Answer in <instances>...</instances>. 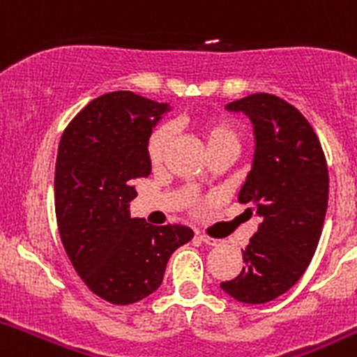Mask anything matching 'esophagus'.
Wrapping results in <instances>:
<instances>
[{
  "instance_id": "esophagus-1",
  "label": "esophagus",
  "mask_w": 357,
  "mask_h": 357,
  "mask_svg": "<svg viewBox=\"0 0 357 357\" xmlns=\"http://www.w3.org/2000/svg\"><path fill=\"white\" fill-rule=\"evenodd\" d=\"M198 239H200L202 243H206V245H209V247H216V245H220V239H214V238H209V236H206V234H200V236H197Z\"/></svg>"
}]
</instances>
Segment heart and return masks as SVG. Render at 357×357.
<instances>
[{"label": "heart", "mask_w": 357, "mask_h": 357, "mask_svg": "<svg viewBox=\"0 0 357 357\" xmlns=\"http://www.w3.org/2000/svg\"><path fill=\"white\" fill-rule=\"evenodd\" d=\"M198 134H200L202 141L206 144L207 151L214 150V148L225 146V144H238V137H236L234 128L230 127V123L222 118H204L198 121ZM169 139H172V127L169 125H160L155 130L151 132L148 137L146 144V155L151 164H157L164 155V150L168 146Z\"/></svg>", "instance_id": "1"}]
</instances>
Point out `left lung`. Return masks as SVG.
Segmentation results:
<instances>
[{"label":"left lung","instance_id":"1","mask_svg":"<svg viewBox=\"0 0 357 357\" xmlns=\"http://www.w3.org/2000/svg\"><path fill=\"white\" fill-rule=\"evenodd\" d=\"M254 125L252 169L239 204L261 218L259 229L241 248L243 266L220 288L245 304H264L302 277L320 241L329 198V172L321 144L302 112L282 98L255 93L229 103Z\"/></svg>","mask_w":357,"mask_h":357}]
</instances>
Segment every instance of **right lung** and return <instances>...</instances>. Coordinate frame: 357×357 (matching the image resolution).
<instances>
[{
    "label": "right lung",
    "instance_id": "right-lung-1",
    "mask_svg": "<svg viewBox=\"0 0 357 357\" xmlns=\"http://www.w3.org/2000/svg\"><path fill=\"white\" fill-rule=\"evenodd\" d=\"M168 103L130 91L96 98L62 134L55 166V213L62 245L85 286L127 305L162 282L173 252L193 238L184 225L130 218L134 184L148 176V137Z\"/></svg>",
    "mask_w": 357,
    "mask_h": 357
}]
</instances>
